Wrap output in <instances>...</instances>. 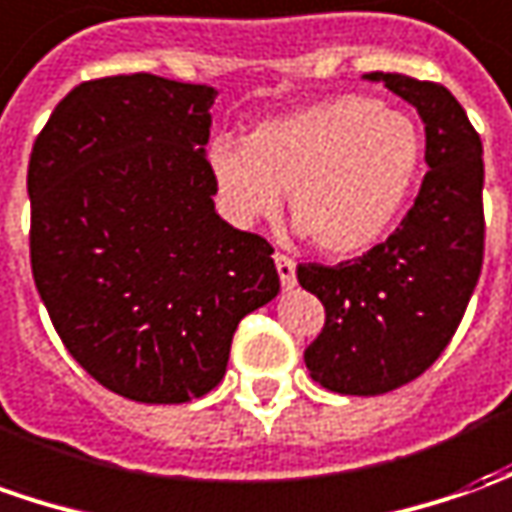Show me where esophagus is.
Masks as SVG:
<instances>
[{"instance_id":"obj_1","label":"esophagus","mask_w":512,"mask_h":512,"mask_svg":"<svg viewBox=\"0 0 512 512\" xmlns=\"http://www.w3.org/2000/svg\"><path fill=\"white\" fill-rule=\"evenodd\" d=\"M274 266H277V274H280V283L283 288H294L297 285V263L288 255H274Z\"/></svg>"}]
</instances>
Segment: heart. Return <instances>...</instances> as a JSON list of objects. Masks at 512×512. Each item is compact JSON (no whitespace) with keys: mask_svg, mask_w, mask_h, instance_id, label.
Masks as SVG:
<instances>
[{"mask_svg":"<svg viewBox=\"0 0 512 512\" xmlns=\"http://www.w3.org/2000/svg\"><path fill=\"white\" fill-rule=\"evenodd\" d=\"M426 142L403 111L373 97H333L260 123L243 148L215 145L210 168L238 227L274 218L288 193L300 232L325 255H358L415 196Z\"/></svg>","mask_w":512,"mask_h":512,"instance_id":"1","label":"heart"}]
</instances>
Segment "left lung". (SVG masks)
I'll use <instances>...</instances> for the list:
<instances>
[{
    "label": "left lung",
    "mask_w": 512,
    "mask_h": 512,
    "mask_svg": "<svg viewBox=\"0 0 512 512\" xmlns=\"http://www.w3.org/2000/svg\"><path fill=\"white\" fill-rule=\"evenodd\" d=\"M364 78L415 106L429 170L387 241L339 266H297L302 288L325 305L305 367L339 395H384L426 373L460 328L485 255L482 139L457 97L398 72Z\"/></svg>",
    "instance_id": "obj_1"
}]
</instances>
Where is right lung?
<instances>
[{"instance_id":"add662e5","label":"right lung","mask_w":512,"mask_h":512,"mask_svg":"<svg viewBox=\"0 0 512 512\" xmlns=\"http://www.w3.org/2000/svg\"><path fill=\"white\" fill-rule=\"evenodd\" d=\"M215 89L137 72L75 86L33 142L30 266L64 347L111 392L187 403L280 291L271 243L227 224L207 159Z\"/></svg>"}]
</instances>
